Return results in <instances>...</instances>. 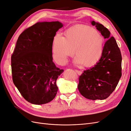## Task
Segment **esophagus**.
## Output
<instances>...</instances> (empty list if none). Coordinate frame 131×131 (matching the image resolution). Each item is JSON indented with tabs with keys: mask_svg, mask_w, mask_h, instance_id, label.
<instances>
[{
	"mask_svg": "<svg viewBox=\"0 0 131 131\" xmlns=\"http://www.w3.org/2000/svg\"><path fill=\"white\" fill-rule=\"evenodd\" d=\"M75 71L77 73V74L78 75H81L82 74V72H81V71L79 70H75Z\"/></svg>",
	"mask_w": 131,
	"mask_h": 131,
	"instance_id": "34e87169",
	"label": "esophagus"
}]
</instances>
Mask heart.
<instances>
[{
  "label": "heart",
  "instance_id": "b5f03b06",
  "mask_svg": "<svg viewBox=\"0 0 131 131\" xmlns=\"http://www.w3.org/2000/svg\"><path fill=\"white\" fill-rule=\"evenodd\" d=\"M65 38L57 34L53 38V58L59 64H64L74 53L75 63L91 67L100 60L103 52L104 39L93 28L77 25L67 30Z\"/></svg>",
  "mask_w": 131,
  "mask_h": 131
}]
</instances>
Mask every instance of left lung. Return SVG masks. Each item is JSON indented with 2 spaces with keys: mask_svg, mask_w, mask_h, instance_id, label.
<instances>
[{
  "mask_svg": "<svg viewBox=\"0 0 131 131\" xmlns=\"http://www.w3.org/2000/svg\"><path fill=\"white\" fill-rule=\"evenodd\" d=\"M93 26L101 32L105 42L100 60L79 77L78 88L82 96L89 100H103L113 93L121 77L122 56L115 39L109 30L94 21Z\"/></svg>",
  "mask_w": 131,
  "mask_h": 131,
  "instance_id": "obj_1",
  "label": "left lung"
}]
</instances>
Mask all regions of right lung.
Returning <instances> with one entry per match:
<instances>
[{"label": "right lung", "instance_id": "1", "mask_svg": "<svg viewBox=\"0 0 131 131\" xmlns=\"http://www.w3.org/2000/svg\"><path fill=\"white\" fill-rule=\"evenodd\" d=\"M58 21L38 22L19 35L11 55L13 81L22 97L31 104L53 100L58 91L56 80L63 69L52 59V43Z\"/></svg>", "mask_w": 131, "mask_h": 131}]
</instances>
